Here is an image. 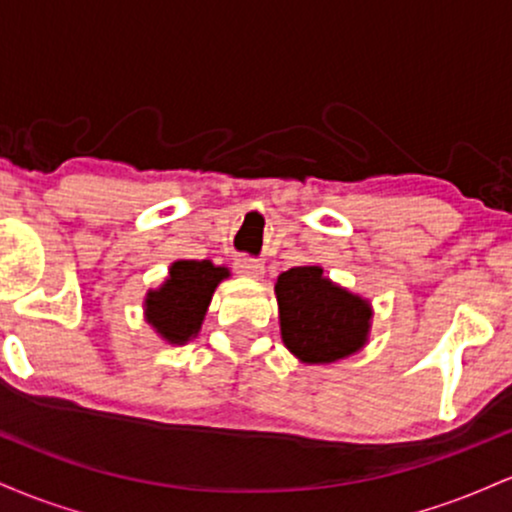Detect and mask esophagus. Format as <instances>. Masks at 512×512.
<instances>
[{
    "label": "esophagus",
    "instance_id": "esophagus-1",
    "mask_svg": "<svg viewBox=\"0 0 512 512\" xmlns=\"http://www.w3.org/2000/svg\"><path fill=\"white\" fill-rule=\"evenodd\" d=\"M233 267H236L240 274L252 276V279H257V276L264 274V264L260 260H252V257H245V255H238L236 262H233Z\"/></svg>",
    "mask_w": 512,
    "mask_h": 512
}]
</instances>
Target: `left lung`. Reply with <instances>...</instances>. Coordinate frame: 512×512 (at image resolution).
Listing matches in <instances>:
<instances>
[{"label":"left lung","instance_id":"obj_1","mask_svg":"<svg viewBox=\"0 0 512 512\" xmlns=\"http://www.w3.org/2000/svg\"><path fill=\"white\" fill-rule=\"evenodd\" d=\"M281 339L303 363H332L366 344L370 308L320 267H293L276 279Z\"/></svg>","mask_w":512,"mask_h":512}]
</instances>
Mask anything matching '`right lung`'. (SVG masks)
I'll return each instance as SVG.
<instances>
[{
	"mask_svg": "<svg viewBox=\"0 0 512 512\" xmlns=\"http://www.w3.org/2000/svg\"><path fill=\"white\" fill-rule=\"evenodd\" d=\"M223 276L226 267H216L209 260H180L170 267L166 284L146 296V317L161 337L168 342H187L199 332L211 293Z\"/></svg>",
	"mask_w": 512,
	"mask_h": 512,
	"instance_id": "1",
	"label": "right lung"
}]
</instances>
